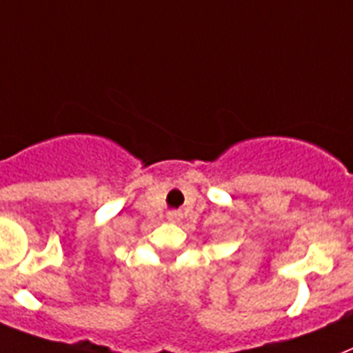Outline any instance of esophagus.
Masks as SVG:
<instances>
[{
	"mask_svg": "<svg viewBox=\"0 0 353 353\" xmlns=\"http://www.w3.org/2000/svg\"><path fill=\"white\" fill-rule=\"evenodd\" d=\"M168 219L171 221V223H179V221L182 219V214H180V212H176V210H173V212H169L168 214Z\"/></svg>",
	"mask_w": 353,
	"mask_h": 353,
	"instance_id": "obj_1",
	"label": "esophagus"
}]
</instances>
